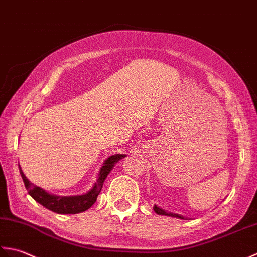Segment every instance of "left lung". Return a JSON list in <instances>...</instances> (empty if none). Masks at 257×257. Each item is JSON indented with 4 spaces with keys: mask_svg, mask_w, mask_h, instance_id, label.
<instances>
[{
    "mask_svg": "<svg viewBox=\"0 0 257 257\" xmlns=\"http://www.w3.org/2000/svg\"><path fill=\"white\" fill-rule=\"evenodd\" d=\"M154 211L156 214H160V215H167V216H173V217H179V218H183L181 215H177V214H173V213H169L165 212L164 209H162L160 207H158L156 205H154Z\"/></svg>",
    "mask_w": 257,
    "mask_h": 257,
    "instance_id": "1",
    "label": "left lung"
}]
</instances>
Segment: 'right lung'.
<instances>
[{
    "label": "right lung",
    "mask_w": 257,
    "mask_h": 257,
    "mask_svg": "<svg viewBox=\"0 0 257 257\" xmlns=\"http://www.w3.org/2000/svg\"><path fill=\"white\" fill-rule=\"evenodd\" d=\"M123 158H125L124 154H115L112 155L111 158H108L102 166L101 171H99L97 181L95 184H94L92 190L88 192L87 194L81 196L51 195L50 193L45 192L43 188L34 185L33 183H31L26 179V176L24 175L22 170H21L20 165L19 170L29 194L32 196L36 202L40 203L41 205H43L45 208H48L50 211L55 212L57 214H76L86 211V209L90 208L93 204L96 202L97 196L99 193H101V190L103 187V183L105 181L108 173L113 169L114 164Z\"/></svg>",
    "instance_id": "right-lung-1"
}]
</instances>
